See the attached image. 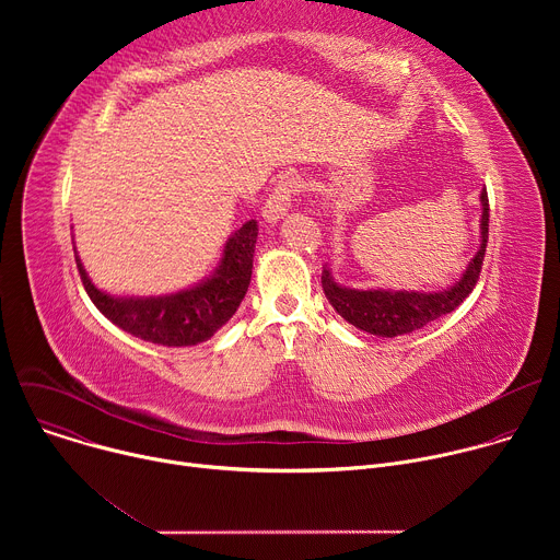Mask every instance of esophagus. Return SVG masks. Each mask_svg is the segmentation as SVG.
I'll list each match as a JSON object with an SVG mask.
<instances>
[{
  "label": "esophagus",
  "mask_w": 560,
  "mask_h": 560,
  "mask_svg": "<svg viewBox=\"0 0 560 560\" xmlns=\"http://www.w3.org/2000/svg\"><path fill=\"white\" fill-rule=\"evenodd\" d=\"M301 182L296 177H281L272 190V195L266 199L264 206V219L268 223H277L279 219H283L288 214L290 201L292 197L299 192Z\"/></svg>",
  "instance_id": "obj_1"
}]
</instances>
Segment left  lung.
Here are the masks:
<instances>
[{
    "label": "left lung",
    "instance_id": "left-lung-1",
    "mask_svg": "<svg viewBox=\"0 0 560 560\" xmlns=\"http://www.w3.org/2000/svg\"><path fill=\"white\" fill-rule=\"evenodd\" d=\"M481 246L474 259L467 264L463 277L439 292H417V290H354L339 285L330 272L324 268L322 285L330 305L354 328L376 335V337H398L421 330L423 326L436 322L439 316L458 307L465 296L474 290L478 275H481L488 230H490V203L488 190H481Z\"/></svg>",
    "mask_w": 560,
    "mask_h": 560
}]
</instances>
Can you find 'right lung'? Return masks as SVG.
<instances>
[{"label": "right lung", "instance_id": "obj_1", "mask_svg": "<svg viewBox=\"0 0 560 560\" xmlns=\"http://www.w3.org/2000/svg\"><path fill=\"white\" fill-rule=\"evenodd\" d=\"M257 234V221H246L228 236L212 277L188 290L162 296L106 294L89 279L77 253L74 261L91 301L115 326L150 343L184 348L208 341L244 301L253 277Z\"/></svg>", "mask_w": 560, "mask_h": 560}]
</instances>
